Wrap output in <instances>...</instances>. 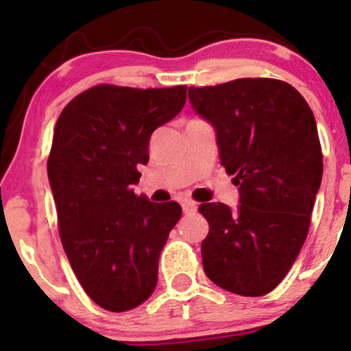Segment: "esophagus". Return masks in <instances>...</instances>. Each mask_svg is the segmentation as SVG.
<instances>
[{
	"mask_svg": "<svg viewBox=\"0 0 351 351\" xmlns=\"http://www.w3.org/2000/svg\"><path fill=\"white\" fill-rule=\"evenodd\" d=\"M196 209H198V204H196L195 201H184L183 203L184 215H193V213H196Z\"/></svg>",
	"mask_w": 351,
	"mask_h": 351,
	"instance_id": "esophagus-1",
	"label": "esophagus"
}]
</instances>
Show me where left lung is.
Wrapping results in <instances>:
<instances>
[{"mask_svg": "<svg viewBox=\"0 0 351 351\" xmlns=\"http://www.w3.org/2000/svg\"><path fill=\"white\" fill-rule=\"evenodd\" d=\"M189 102L215 127L221 165L239 186V206L204 203L206 276L244 297L269 293L287 276L307 237L322 183L315 117L287 82L236 79L189 87Z\"/></svg>", "mask_w": 351, "mask_h": 351, "instance_id": "1", "label": "left lung"}]
</instances>
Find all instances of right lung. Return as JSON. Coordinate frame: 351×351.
I'll list each match as a JSON object with an SVG mask.
<instances>
[{
  "label": "right lung",
  "mask_w": 351,
  "mask_h": 351,
  "mask_svg": "<svg viewBox=\"0 0 351 351\" xmlns=\"http://www.w3.org/2000/svg\"><path fill=\"white\" fill-rule=\"evenodd\" d=\"M186 87L95 86L60 112L47 160L59 234L72 271L95 304L125 312L158 280L160 252L181 217L175 201L153 203L134 184L150 136L180 114Z\"/></svg>",
  "instance_id": "obj_1"
}]
</instances>
